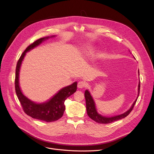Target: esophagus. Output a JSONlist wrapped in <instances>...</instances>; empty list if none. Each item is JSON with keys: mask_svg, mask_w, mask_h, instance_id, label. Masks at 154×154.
Returning <instances> with one entry per match:
<instances>
[{"mask_svg": "<svg viewBox=\"0 0 154 154\" xmlns=\"http://www.w3.org/2000/svg\"><path fill=\"white\" fill-rule=\"evenodd\" d=\"M86 83L85 82H83V81H80L78 82L77 84V87L78 88H84L87 85H86Z\"/></svg>", "mask_w": 154, "mask_h": 154, "instance_id": "esophagus-1", "label": "esophagus"}]
</instances>
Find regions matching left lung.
<instances>
[{
    "instance_id": "1",
    "label": "left lung",
    "mask_w": 154,
    "mask_h": 154,
    "mask_svg": "<svg viewBox=\"0 0 154 154\" xmlns=\"http://www.w3.org/2000/svg\"><path fill=\"white\" fill-rule=\"evenodd\" d=\"M140 84L139 82V88H138V90H139L138 97L139 95V92H140ZM84 95H85V102H86V109H87V115L91 119L94 120V121H95L96 122L99 123V124L112 123L113 122H115V121H116V120H120V119H122L127 117L133 110L135 104L137 100V99H138V97H137V99L134 102L131 108L128 111H127L126 112L124 113L123 114L117 116L115 117H103L101 115L99 114L97 112L94 101L92 97V96L91 95L90 92H88L87 90H86L85 92Z\"/></svg>"
}]
</instances>
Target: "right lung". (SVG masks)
Listing matches in <instances>:
<instances>
[{"mask_svg":"<svg viewBox=\"0 0 154 154\" xmlns=\"http://www.w3.org/2000/svg\"><path fill=\"white\" fill-rule=\"evenodd\" d=\"M48 37L40 38L30 45L22 53L19 60L17 61V66L15 69V88L19 100L20 102L23 110L27 115L31 117L45 121L47 122H54L61 118L63 114L66 107L64 106V102L67 97L72 95L77 90V82L72 85L64 87L55 94L53 97L48 102L43 103H35L32 102L23 95L19 85V74L21 63L23 59L27 52L34 48L36 46L41 44L44 40L48 38Z\"/></svg>","mask_w":154,"mask_h":154,"instance_id":"right-lung-1","label":"right lung"}]
</instances>
